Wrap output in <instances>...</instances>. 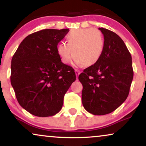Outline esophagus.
<instances>
[{
  "label": "esophagus",
  "instance_id": "obj_1",
  "mask_svg": "<svg viewBox=\"0 0 146 146\" xmlns=\"http://www.w3.org/2000/svg\"><path fill=\"white\" fill-rule=\"evenodd\" d=\"M75 72H76V77L78 78V77L80 74L81 73V72H80V70H75Z\"/></svg>",
  "mask_w": 146,
  "mask_h": 146
}]
</instances>
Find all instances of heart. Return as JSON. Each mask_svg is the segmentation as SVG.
Wrapping results in <instances>:
<instances>
[{"label":"heart","mask_w":146,"mask_h":146,"mask_svg":"<svg viewBox=\"0 0 146 146\" xmlns=\"http://www.w3.org/2000/svg\"><path fill=\"white\" fill-rule=\"evenodd\" d=\"M67 43L57 45L56 51L62 62L68 64L72 56L77 64L89 67L101 58L105 41L102 33L96 29L88 28L71 31L66 37Z\"/></svg>","instance_id":"b5f03b06"}]
</instances>
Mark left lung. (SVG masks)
<instances>
[{
  "instance_id": "8db88e82",
  "label": "left lung",
  "mask_w": 146,
  "mask_h": 146,
  "mask_svg": "<svg viewBox=\"0 0 146 146\" xmlns=\"http://www.w3.org/2000/svg\"><path fill=\"white\" fill-rule=\"evenodd\" d=\"M104 35V53L96 64L79 75L82 104L89 113L105 115L117 109L129 94L133 77L130 53L122 39L109 30Z\"/></svg>"
}]
</instances>
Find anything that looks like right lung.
I'll return each instance as SVG.
<instances>
[{
	"instance_id": "1",
	"label": "right lung",
	"mask_w": 146,
	"mask_h": 146,
	"mask_svg": "<svg viewBox=\"0 0 146 146\" xmlns=\"http://www.w3.org/2000/svg\"><path fill=\"white\" fill-rule=\"evenodd\" d=\"M69 29H44L27 36L11 61V85L19 104L31 114L52 116L76 80L74 70L62 62L56 47Z\"/></svg>"
}]
</instances>
